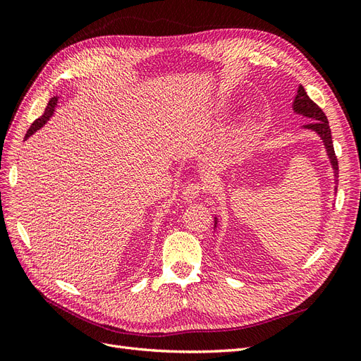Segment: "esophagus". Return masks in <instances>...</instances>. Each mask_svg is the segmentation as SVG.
Segmentation results:
<instances>
[{
  "instance_id": "1",
  "label": "esophagus",
  "mask_w": 361,
  "mask_h": 361,
  "mask_svg": "<svg viewBox=\"0 0 361 361\" xmlns=\"http://www.w3.org/2000/svg\"><path fill=\"white\" fill-rule=\"evenodd\" d=\"M203 188L204 187H202L200 183H188L187 187H185L183 191H182V199L187 202V203H191L192 200H195V199L199 197Z\"/></svg>"
}]
</instances>
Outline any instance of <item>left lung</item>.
Listing matches in <instances>:
<instances>
[{
    "label": "left lung",
    "instance_id": "obj_1",
    "mask_svg": "<svg viewBox=\"0 0 361 361\" xmlns=\"http://www.w3.org/2000/svg\"><path fill=\"white\" fill-rule=\"evenodd\" d=\"M292 108H293V113H297L302 117H307L310 118L312 122H309L307 125H302V129H309V130H313V133H316L319 135V138L322 140L324 143V147L326 150V155H329V159L331 162V167H333V174H334V183L337 185L338 180V166H337V158H336V154H334V147H333V138H331V129H330V125H329V120H326V116L324 114V111L321 110V108L316 105L310 97L307 96V93H305L304 87L300 85L298 87V92H297V96H295L293 99V104H292ZM334 191H337V188L334 187ZM214 227L216 228V224H218V218L215 216L214 218Z\"/></svg>",
    "mask_w": 361,
    "mask_h": 361
}]
</instances>
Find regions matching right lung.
<instances>
[{
	"instance_id": "1",
	"label": "right lung",
	"mask_w": 361,
	"mask_h": 361,
	"mask_svg": "<svg viewBox=\"0 0 361 361\" xmlns=\"http://www.w3.org/2000/svg\"><path fill=\"white\" fill-rule=\"evenodd\" d=\"M57 102H59V96H54V97H51L49 102H48V105H47V108H45V113H43L39 118H36L35 122H32V125H31V126H30V129L27 130V134H25V138H24V140H27L28 137H31L32 134L36 133V130H39L43 125H45V123L48 122L49 117L54 114V110H56Z\"/></svg>"
}]
</instances>
